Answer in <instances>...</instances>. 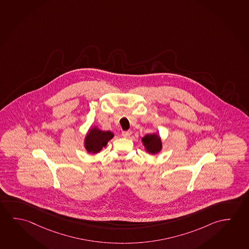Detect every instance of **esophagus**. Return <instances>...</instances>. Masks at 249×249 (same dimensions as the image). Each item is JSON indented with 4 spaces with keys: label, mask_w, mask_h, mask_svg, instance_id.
Wrapping results in <instances>:
<instances>
[{
    "label": "esophagus",
    "mask_w": 249,
    "mask_h": 249,
    "mask_svg": "<svg viewBox=\"0 0 249 249\" xmlns=\"http://www.w3.org/2000/svg\"><path fill=\"white\" fill-rule=\"evenodd\" d=\"M132 134V132L130 130H127V131H123L122 136L124 138H130V135Z\"/></svg>",
    "instance_id": "1"
}]
</instances>
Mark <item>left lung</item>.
Here are the masks:
<instances>
[{"mask_svg":"<svg viewBox=\"0 0 249 249\" xmlns=\"http://www.w3.org/2000/svg\"><path fill=\"white\" fill-rule=\"evenodd\" d=\"M144 150L149 154L156 155L159 153L162 149V142L161 137L155 132L152 134H147L141 138Z\"/></svg>","mask_w":249,"mask_h":249,"instance_id":"1","label":"left lung"}]
</instances>
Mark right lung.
Masks as SVG:
<instances>
[{"label": "right lung", "instance_id": "right-lung-1", "mask_svg": "<svg viewBox=\"0 0 249 249\" xmlns=\"http://www.w3.org/2000/svg\"><path fill=\"white\" fill-rule=\"evenodd\" d=\"M114 137V133L110 130H102L98 126L89 128L86 137L84 138V146L89 154H98L108 142Z\"/></svg>", "mask_w": 249, "mask_h": 249}]
</instances>
